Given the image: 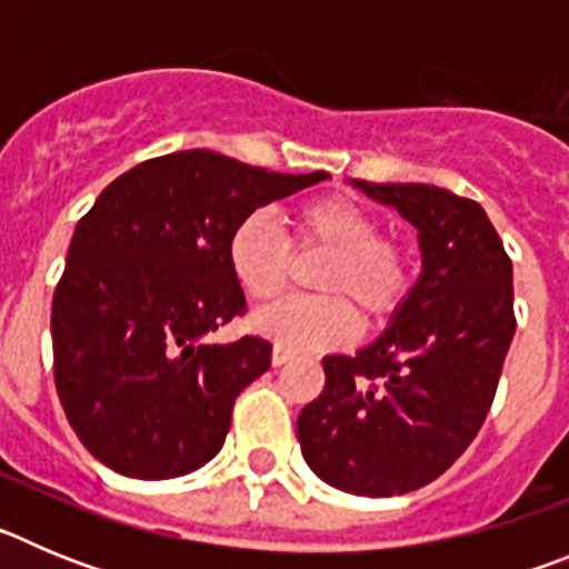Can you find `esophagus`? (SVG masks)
Wrapping results in <instances>:
<instances>
[{
    "label": "esophagus",
    "instance_id": "obj_1",
    "mask_svg": "<svg viewBox=\"0 0 569 569\" xmlns=\"http://www.w3.org/2000/svg\"><path fill=\"white\" fill-rule=\"evenodd\" d=\"M290 359H293V353H290V350H284V347H273V356H270V361H273V367L288 365Z\"/></svg>",
    "mask_w": 569,
    "mask_h": 569
}]
</instances>
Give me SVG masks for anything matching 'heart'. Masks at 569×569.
I'll list each match as a JSON object with an SVG mask.
<instances>
[{"label": "heart", "mask_w": 569, "mask_h": 569, "mask_svg": "<svg viewBox=\"0 0 569 569\" xmlns=\"http://www.w3.org/2000/svg\"><path fill=\"white\" fill-rule=\"evenodd\" d=\"M373 210L350 196H319L293 213V244L325 250L313 288L328 296L284 299L253 316V330L290 353L330 350L353 339L359 316L385 321L401 308L413 276L399 241L385 239ZM228 268L241 293L268 305L290 279V244L264 213H248L228 239Z\"/></svg>", "instance_id": "obj_1"}]
</instances>
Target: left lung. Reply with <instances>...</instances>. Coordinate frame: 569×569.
I'll use <instances>...</instances> for the list:
<instances>
[{"instance_id": "8db88e82", "label": "left lung", "mask_w": 569, "mask_h": 569, "mask_svg": "<svg viewBox=\"0 0 569 569\" xmlns=\"http://www.w3.org/2000/svg\"><path fill=\"white\" fill-rule=\"evenodd\" d=\"M419 230L421 273L379 339L325 356V390L296 421L330 487L401 496L439 479L487 419L516 333L512 261L479 202L436 184L353 179Z\"/></svg>"}]
</instances>
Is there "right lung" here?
Here are the masks:
<instances>
[{
	"instance_id": "obj_1",
	"label": "right lung",
	"mask_w": 569,
	"mask_h": 569,
	"mask_svg": "<svg viewBox=\"0 0 569 569\" xmlns=\"http://www.w3.org/2000/svg\"><path fill=\"white\" fill-rule=\"evenodd\" d=\"M325 179L179 150L113 179L79 219L50 313L53 379L102 465L159 481L222 450L236 396L273 350L259 336L208 341L244 313L228 239L256 208Z\"/></svg>"
}]
</instances>
